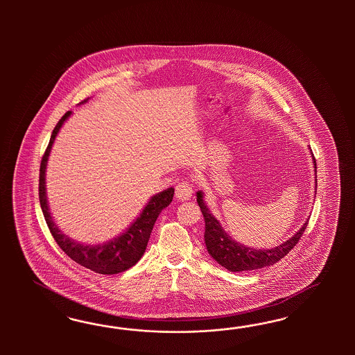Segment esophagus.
Masks as SVG:
<instances>
[{
  "label": "esophagus",
  "mask_w": 355,
  "mask_h": 355,
  "mask_svg": "<svg viewBox=\"0 0 355 355\" xmlns=\"http://www.w3.org/2000/svg\"><path fill=\"white\" fill-rule=\"evenodd\" d=\"M193 193V184L191 183L181 182L175 186V196L180 200H189Z\"/></svg>",
  "instance_id": "34e87169"
}]
</instances>
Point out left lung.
Returning <instances> with one entry per match:
<instances>
[{"mask_svg":"<svg viewBox=\"0 0 355 355\" xmlns=\"http://www.w3.org/2000/svg\"><path fill=\"white\" fill-rule=\"evenodd\" d=\"M309 150L311 152V148ZM311 156L313 168H315L313 171L316 175V162L312 152ZM315 183H318V181H315ZM196 202L200 207V211L205 217V242L207 251L221 267H224L230 272H246V270H254V269L273 266L298 243L300 238L303 236L306 226L309 224V218H307V221H304V224L294 236H291L288 241H285L284 243H281L276 248H248L236 242L234 238H232L226 233L220 221L211 214L209 208L205 205V193L202 191L196 193Z\"/></svg>","mask_w":355,"mask_h":355,"instance_id":"obj_1","label":"left lung"}]
</instances>
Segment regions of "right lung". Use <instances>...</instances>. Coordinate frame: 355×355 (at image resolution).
Listing matches in <instances>:
<instances>
[{
	"instance_id": "add662e5",
	"label": "right lung",
	"mask_w": 355,
	"mask_h": 355,
	"mask_svg": "<svg viewBox=\"0 0 355 355\" xmlns=\"http://www.w3.org/2000/svg\"><path fill=\"white\" fill-rule=\"evenodd\" d=\"M88 98L83 100L80 104H85ZM71 116V112H66L62 119L55 125L49 144L44 153L43 160L40 164V180H39V199L43 209L46 225L49 227L57 245L61 248L64 254L73 259L82 267L91 269L100 275H116L135 266L143 257L147 243L150 241V232L162 209L172 203L174 189L169 187L162 193L150 196L148 203L143 208L137 220L119 236L113 239L98 243V245H85L76 239L66 236L61 229L54 223L53 217L49 211V205L46 199V187H45V172L49 153L52 150L54 140L64 122Z\"/></svg>"
}]
</instances>
